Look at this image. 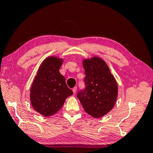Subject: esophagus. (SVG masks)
<instances>
[{
	"label": "esophagus",
	"mask_w": 153,
	"mask_h": 153,
	"mask_svg": "<svg viewBox=\"0 0 153 153\" xmlns=\"http://www.w3.org/2000/svg\"><path fill=\"white\" fill-rule=\"evenodd\" d=\"M76 90H77V87H74L73 88V89H72V91H73L74 94H75V93H76Z\"/></svg>",
	"instance_id": "esophagus-1"
}]
</instances>
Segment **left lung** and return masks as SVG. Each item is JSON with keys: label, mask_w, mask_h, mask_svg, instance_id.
<instances>
[{"label": "left lung", "mask_w": 153, "mask_h": 153, "mask_svg": "<svg viewBox=\"0 0 153 153\" xmlns=\"http://www.w3.org/2000/svg\"><path fill=\"white\" fill-rule=\"evenodd\" d=\"M85 89L77 97L85 111L94 117H101L114 108L117 96V85L107 64L93 57L83 61Z\"/></svg>", "instance_id": "1"}]
</instances>
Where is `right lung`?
Instances as JSON below:
<instances>
[{"instance_id":"right-lung-1","label":"right lung","mask_w":153,"mask_h":153,"mask_svg":"<svg viewBox=\"0 0 153 153\" xmlns=\"http://www.w3.org/2000/svg\"><path fill=\"white\" fill-rule=\"evenodd\" d=\"M62 60L47 58L40 66L32 84L30 100L33 108L44 116H51L60 110L66 99L73 94L67 87L59 69Z\"/></svg>"}]
</instances>
